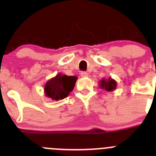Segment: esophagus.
Wrapping results in <instances>:
<instances>
[{"instance_id":"esophagus-1","label":"esophagus","mask_w":156,"mask_h":156,"mask_svg":"<svg viewBox=\"0 0 156 156\" xmlns=\"http://www.w3.org/2000/svg\"><path fill=\"white\" fill-rule=\"evenodd\" d=\"M80 75H81V76L82 77V78H85V77L88 76V74H87V72H81Z\"/></svg>"}]
</instances>
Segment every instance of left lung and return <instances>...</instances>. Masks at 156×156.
<instances>
[{"label": "left lung", "instance_id": "left-lung-1", "mask_svg": "<svg viewBox=\"0 0 156 156\" xmlns=\"http://www.w3.org/2000/svg\"><path fill=\"white\" fill-rule=\"evenodd\" d=\"M116 81L112 78H109L108 79H104L99 81V87L103 90H106L107 91H113L116 88Z\"/></svg>", "mask_w": 156, "mask_h": 156}]
</instances>
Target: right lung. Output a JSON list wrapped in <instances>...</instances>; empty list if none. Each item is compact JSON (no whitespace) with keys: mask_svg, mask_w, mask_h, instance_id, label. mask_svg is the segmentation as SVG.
I'll list each match as a JSON object with an SVG mask.
<instances>
[{"mask_svg":"<svg viewBox=\"0 0 156 156\" xmlns=\"http://www.w3.org/2000/svg\"><path fill=\"white\" fill-rule=\"evenodd\" d=\"M78 78L58 73L49 79L44 87V94L53 101H59L67 98L75 87Z\"/></svg>","mask_w":156,"mask_h":156,"instance_id":"add662e5","label":"right lung"}]
</instances>
